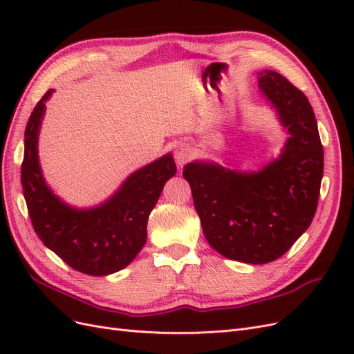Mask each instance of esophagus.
<instances>
[{"label": "esophagus", "mask_w": 354, "mask_h": 354, "mask_svg": "<svg viewBox=\"0 0 354 354\" xmlns=\"http://www.w3.org/2000/svg\"><path fill=\"white\" fill-rule=\"evenodd\" d=\"M192 149L189 147V145H186V143H183V145H180L177 149H176V152H174V159H176V162H177V165L181 168L183 167L187 160H190V158H192Z\"/></svg>", "instance_id": "1"}]
</instances>
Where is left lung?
Returning <instances> with one entry per match:
<instances>
[{
	"instance_id": "left-lung-1",
	"label": "left lung",
	"mask_w": 354,
	"mask_h": 354,
	"mask_svg": "<svg viewBox=\"0 0 354 354\" xmlns=\"http://www.w3.org/2000/svg\"><path fill=\"white\" fill-rule=\"evenodd\" d=\"M259 88L288 136L281 153L252 171L202 159L183 168L208 243L248 264L277 260L308 229L324 176V147L306 95L269 69L259 72Z\"/></svg>"
}]
</instances>
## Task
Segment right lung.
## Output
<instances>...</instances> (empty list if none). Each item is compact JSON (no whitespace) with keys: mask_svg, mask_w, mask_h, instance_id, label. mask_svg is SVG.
<instances>
[{"mask_svg":"<svg viewBox=\"0 0 354 354\" xmlns=\"http://www.w3.org/2000/svg\"><path fill=\"white\" fill-rule=\"evenodd\" d=\"M53 91L37 103L25 130L22 186L29 217L42 243L72 269L108 276L122 270L142 251L149 216L177 167L168 152L131 173L97 205H71L48 186L39 164L38 138Z\"/></svg>","mask_w":354,"mask_h":354,"instance_id":"obj_1","label":"right lung"}]
</instances>
